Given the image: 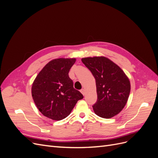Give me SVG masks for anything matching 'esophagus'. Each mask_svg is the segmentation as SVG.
I'll use <instances>...</instances> for the list:
<instances>
[{"label": "esophagus", "mask_w": 158, "mask_h": 158, "mask_svg": "<svg viewBox=\"0 0 158 158\" xmlns=\"http://www.w3.org/2000/svg\"><path fill=\"white\" fill-rule=\"evenodd\" d=\"M80 92H81V93H82L83 95H85V89H82L80 90Z\"/></svg>", "instance_id": "1"}]
</instances>
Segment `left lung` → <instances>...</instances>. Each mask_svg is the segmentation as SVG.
<instances>
[{
	"label": "left lung",
	"mask_w": 158,
	"mask_h": 158,
	"mask_svg": "<svg viewBox=\"0 0 158 158\" xmlns=\"http://www.w3.org/2000/svg\"><path fill=\"white\" fill-rule=\"evenodd\" d=\"M82 61L95 79L98 99L92 106L95 113L106 118L116 115L125 106L131 92L127 76L106 57H87Z\"/></svg>",
	"instance_id": "8db88e82"
}]
</instances>
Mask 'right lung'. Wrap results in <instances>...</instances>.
<instances>
[{
    "label": "right lung",
    "mask_w": 158,
    "mask_h": 158,
    "mask_svg": "<svg viewBox=\"0 0 158 158\" xmlns=\"http://www.w3.org/2000/svg\"><path fill=\"white\" fill-rule=\"evenodd\" d=\"M75 59L50 61L33 83L31 94L37 109L44 116L60 121L69 116L76 103L84 96L73 87L69 73Z\"/></svg>",
    "instance_id": "obj_1"
}]
</instances>
